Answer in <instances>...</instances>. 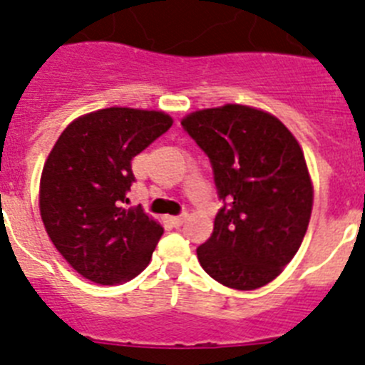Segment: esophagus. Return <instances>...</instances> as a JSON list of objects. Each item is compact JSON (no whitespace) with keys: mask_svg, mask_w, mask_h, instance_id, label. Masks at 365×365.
<instances>
[{"mask_svg":"<svg viewBox=\"0 0 365 365\" xmlns=\"http://www.w3.org/2000/svg\"><path fill=\"white\" fill-rule=\"evenodd\" d=\"M187 211H182L180 212V215H176V216H173V223H175V227H180V225H183V222H185L187 220Z\"/></svg>","mask_w":365,"mask_h":365,"instance_id":"1","label":"esophagus"}]
</instances>
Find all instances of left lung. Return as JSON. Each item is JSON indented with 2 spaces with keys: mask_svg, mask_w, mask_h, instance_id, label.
<instances>
[{
  "mask_svg": "<svg viewBox=\"0 0 365 365\" xmlns=\"http://www.w3.org/2000/svg\"><path fill=\"white\" fill-rule=\"evenodd\" d=\"M209 156L222 209L211 238L196 249L209 277L252 291L269 284L300 249L313 207L304 153L287 127L245 105L183 118Z\"/></svg>",
  "mask_w": 365,
  "mask_h": 365,
  "instance_id": "8db88e82",
  "label": "left lung"
}]
</instances>
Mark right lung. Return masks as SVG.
<instances>
[{
	"mask_svg": "<svg viewBox=\"0 0 365 365\" xmlns=\"http://www.w3.org/2000/svg\"><path fill=\"white\" fill-rule=\"evenodd\" d=\"M173 120L158 110L110 107L74 120L48 154L39 212L52 244L87 280L116 285L149 265L163 227L125 209L133 158Z\"/></svg>",
	"mask_w": 365,
	"mask_h": 365,
	"instance_id": "add662e5",
	"label": "right lung"
}]
</instances>
